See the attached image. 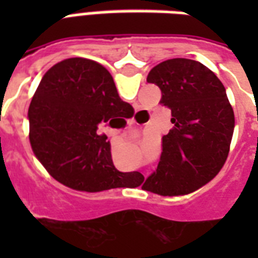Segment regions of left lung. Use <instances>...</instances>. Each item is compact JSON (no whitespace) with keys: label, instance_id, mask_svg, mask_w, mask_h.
<instances>
[{"label":"left lung","instance_id":"1","mask_svg":"<svg viewBox=\"0 0 258 258\" xmlns=\"http://www.w3.org/2000/svg\"><path fill=\"white\" fill-rule=\"evenodd\" d=\"M162 91L172 128L162 138L157 170L142 187L161 196L188 194L222 169L232 142L234 112L224 84L200 61L171 58L150 71Z\"/></svg>","mask_w":258,"mask_h":258}]
</instances>
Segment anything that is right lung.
<instances>
[{
  "label": "right lung",
  "mask_w": 258,
  "mask_h": 258,
  "mask_svg": "<svg viewBox=\"0 0 258 258\" xmlns=\"http://www.w3.org/2000/svg\"><path fill=\"white\" fill-rule=\"evenodd\" d=\"M128 107L99 62L82 57L57 62L41 79L28 111L34 155L54 179L75 190L101 191L123 187L127 180L135 183L142 175L115 169L111 145L97 133L99 125Z\"/></svg>",
  "instance_id": "1"
}]
</instances>
